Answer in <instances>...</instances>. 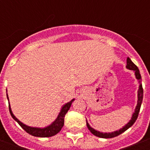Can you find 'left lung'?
Instances as JSON below:
<instances>
[{"label":"left lung","mask_w":150,"mask_h":150,"mask_svg":"<svg viewBox=\"0 0 150 150\" xmlns=\"http://www.w3.org/2000/svg\"><path fill=\"white\" fill-rule=\"evenodd\" d=\"M126 68L128 69V70L134 71L135 77H136V79L138 80V83H140V85H139L138 91H137V104L136 107H135L134 112H133V114H132V118H131L130 121L128 122L126 125H125L122 128H120V129L117 130V131H115V132H110H110L109 133H107V132H106V133H104V132H98V131H97V130L94 129L93 128H91V127L90 126V125L88 124V122H87L86 120L87 128H88V130H89L91 133L93 134L94 135H95V136H97V137H101V138H112V137H116L118 135L121 134L122 133L125 132V131H126L127 129H128L130 127H132V125H133L134 123L135 122V121L137 120L139 112H140V106H141V104H142L143 97H144V90H143L142 83H141V76H140V71H139L138 67L135 65L132 62V61L128 57L127 58Z\"/></svg>","instance_id":"1"}]
</instances>
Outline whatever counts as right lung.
<instances>
[{
	"label": "right lung",
	"instance_id": "1",
	"mask_svg": "<svg viewBox=\"0 0 150 150\" xmlns=\"http://www.w3.org/2000/svg\"><path fill=\"white\" fill-rule=\"evenodd\" d=\"M6 97H7V99L9 100V98H8V95L6 94ZM75 100V99H72L71 101L67 102V104H64L62 107V109H61L60 112L59 113L57 118L55 119V121L53 122H52L50 125L48 126L44 127V128H38V127H30L28 125H26L23 124L22 122H20L19 120L14 116V114L12 112L11 107H10V102H9V110H10V112L11 116L13 117V119L15 121H16L18 123V125L23 128L25 131L27 133H28L29 134L34 136V137H52V136H54L56 134L59 133L61 131V129L62 128V127L64 126V116H65L66 113L67 112L68 110L70 109L71 104H72L73 101Z\"/></svg>",
	"mask_w": 150,
	"mask_h": 150
}]
</instances>
